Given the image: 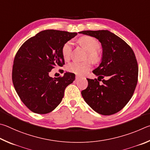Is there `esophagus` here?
Wrapping results in <instances>:
<instances>
[{
  "mask_svg": "<svg viewBox=\"0 0 150 150\" xmlns=\"http://www.w3.org/2000/svg\"><path fill=\"white\" fill-rule=\"evenodd\" d=\"M81 78V76H78V75H76V80H80Z\"/></svg>",
  "mask_w": 150,
  "mask_h": 150,
  "instance_id": "esophagus-1",
  "label": "esophagus"
}]
</instances>
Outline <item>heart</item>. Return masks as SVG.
Returning a JSON list of instances; mask_svg holds the SVG:
<instances>
[{"instance_id":"heart-1","label":"heart","mask_w":150,"mask_h":150,"mask_svg":"<svg viewBox=\"0 0 150 150\" xmlns=\"http://www.w3.org/2000/svg\"><path fill=\"white\" fill-rule=\"evenodd\" d=\"M78 43L88 51V57L91 61L97 63L100 60V54L97 51V49H98L100 45L97 39L91 36L84 35L78 39ZM72 51V42H66L62 48V54L64 60H67L70 59ZM90 67L91 63L89 61H74L67 66V70L70 72L82 75L87 72L90 69Z\"/></svg>"}]
</instances>
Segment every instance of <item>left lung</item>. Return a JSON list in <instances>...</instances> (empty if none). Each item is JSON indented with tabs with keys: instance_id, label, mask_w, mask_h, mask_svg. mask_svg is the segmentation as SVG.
Segmentation results:
<instances>
[{
	"instance_id": "left-lung-1",
	"label": "left lung",
	"mask_w": 150,
	"mask_h": 150,
	"mask_svg": "<svg viewBox=\"0 0 150 150\" xmlns=\"http://www.w3.org/2000/svg\"><path fill=\"white\" fill-rule=\"evenodd\" d=\"M78 33L98 39L103 51L101 63L92 71L98 79L87 78L88 87L81 92L83 98L99 114L116 113L130 101L137 84L138 67L134 52L124 40L108 30Z\"/></svg>"
}]
</instances>
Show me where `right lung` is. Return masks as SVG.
Returning <instances> with one entry per match:
<instances>
[{"mask_svg":"<svg viewBox=\"0 0 150 150\" xmlns=\"http://www.w3.org/2000/svg\"><path fill=\"white\" fill-rule=\"evenodd\" d=\"M77 33L47 30L28 39L16 54L12 82L25 105L38 114H47L62 101L65 88L75 80V74L66 72L52 78L49 72L64 64L62 48Z\"/></svg>","mask_w":150,"mask_h":150,"instance_id":"1","label":"right lung"}]
</instances>
